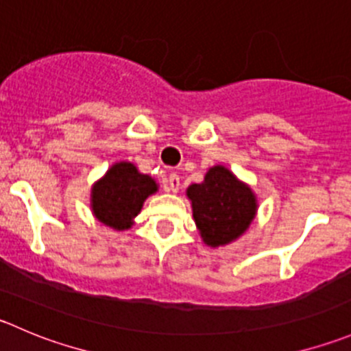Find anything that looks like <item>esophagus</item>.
<instances>
[{
	"label": "esophagus",
	"instance_id": "34e87169",
	"mask_svg": "<svg viewBox=\"0 0 351 351\" xmlns=\"http://www.w3.org/2000/svg\"><path fill=\"white\" fill-rule=\"evenodd\" d=\"M168 190L175 193L180 190V176L176 175V173H171V175L168 176Z\"/></svg>",
	"mask_w": 351,
	"mask_h": 351
}]
</instances>
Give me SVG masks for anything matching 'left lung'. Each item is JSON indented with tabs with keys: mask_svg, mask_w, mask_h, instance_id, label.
Instances as JSON below:
<instances>
[{
	"mask_svg": "<svg viewBox=\"0 0 351 351\" xmlns=\"http://www.w3.org/2000/svg\"><path fill=\"white\" fill-rule=\"evenodd\" d=\"M204 243L223 247L245 233L257 214V199L247 183L224 166H213L202 183L186 189Z\"/></svg>",
	"mask_w": 351,
	"mask_h": 351,
	"instance_id": "left-lung-1",
	"label": "left lung"
}]
</instances>
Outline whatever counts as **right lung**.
<instances>
[{
	"instance_id": "add662e5",
	"label": "right lung",
	"mask_w": 351,
	"mask_h": 351,
	"mask_svg": "<svg viewBox=\"0 0 351 351\" xmlns=\"http://www.w3.org/2000/svg\"><path fill=\"white\" fill-rule=\"evenodd\" d=\"M158 192L152 176L144 175L134 162H114L106 175L94 183L90 207L101 223L113 230H128L141 213L145 199Z\"/></svg>"
}]
</instances>
